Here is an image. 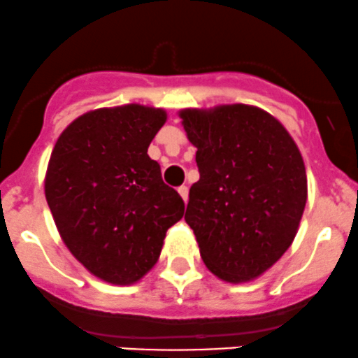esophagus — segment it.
I'll use <instances>...</instances> for the list:
<instances>
[{"instance_id": "34e87169", "label": "esophagus", "mask_w": 358, "mask_h": 358, "mask_svg": "<svg viewBox=\"0 0 358 358\" xmlns=\"http://www.w3.org/2000/svg\"><path fill=\"white\" fill-rule=\"evenodd\" d=\"M178 191H179L180 198H182V200H184V203H186V201H187V187L186 186H180Z\"/></svg>"}]
</instances>
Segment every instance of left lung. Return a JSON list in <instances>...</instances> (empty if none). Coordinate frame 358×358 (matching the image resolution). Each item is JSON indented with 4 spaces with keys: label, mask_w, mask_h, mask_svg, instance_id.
<instances>
[{
    "label": "left lung",
    "mask_w": 358,
    "mask_h": 358,
    "mask_svg": "<svg viewBox=\"0 0 358 358\" xmlns=\"http://www.w3.org/2000/svg\"><path fill=\"white\" fill-rule=\"evenodd\" d=\"M200 180L184 220L206 268L231 285L260 278L289 248L307 203L303 157L286 127L245 103L179 112Z\"/></svg>",
    "instance_id": "1"
}]
</instances>
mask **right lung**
Returning <instances> with one entry per match:
<instances>
[{
	"label": "right lung",
	"mask_w": 358,
	"mask_h": 358,
	"mask_svg": "<svg viewBox=\"0 0 358 358\" xmlns=\"http://www.w3.org/2000/svg\"><path fill=\"white\" fill-rule=\"evenodd\" d=\"M164 108L129 103L83 113L58 136L44 194L62 241L93 275L129 286L158 262L184 215L178 191L148 157Z\"/></svg>",
	"instance_id": "obj_1"
}]
</instances>
